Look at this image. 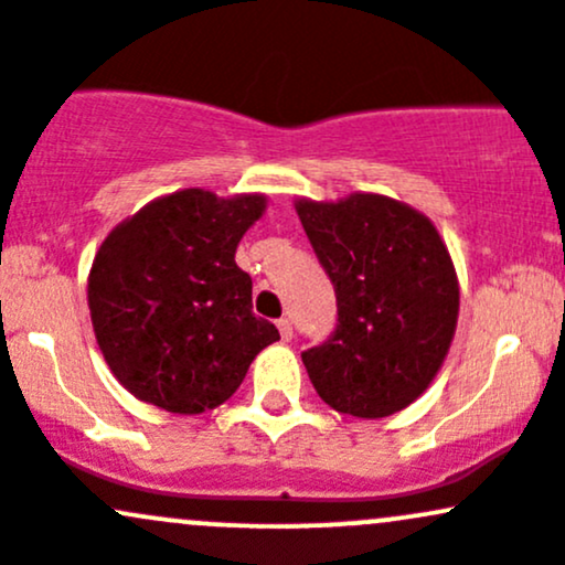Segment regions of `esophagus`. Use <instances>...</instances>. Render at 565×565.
Instances as JSON below:
<instances>
[{
  "label": "esophagus",
  "instance_id": "esophagus-1",
  "mask_svg": "<svg viewBox=\"0 0 565 565\" xmlns=\"http://www.w3.org/2000/svg\"><path fill=\"white\" fill-rule=\"evenodd\" d=\"M277 329H280L282 340H290V337H294V323H290V318H280V321H277Z\"/></svg>",
  "mask_w": 565,
  "mask_h": 565
}]
</instances>
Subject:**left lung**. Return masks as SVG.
Here are the masks:
<instances>
[{
	"mask_svg": "<svg viewBox=\"0 0 565 565\" xmlns=\"http://www.w3.org/2000/svg\"><path fill=\"white\" fill-rule=\"evenodd\" d=\"M337 296V326L301 351L318 397L383 418L408 408L449 353L459 312L455 264L424 214L386 195L296 203Z\"/></svg>",
	"mask_w": 565,
	"mask_h": 565,
	"instance_id": "1",
	"label": "left lung"
}]
</instances>
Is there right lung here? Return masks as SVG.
I'll return each instance as SVG.
<instances>
[{
    "instance_id": "add662e5",
    "label": "right lung",
    "mask_w": 565,
    "mask_h": 565,
    "mask_svg": "<svg viewBox=\"0 0 565 565\" xmlns=\"http://www.w3.org/2000/svg\"><path fill=\"white\" fill-rule=\"evenodd\" d=\"M264 195L182 190L143 206L97 249L89 310L110 372L143 403L203 413L239 388L280 340L253 312V280L234 255Z\"/></svg>"
}]
</instances>
